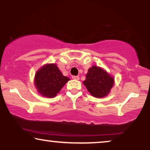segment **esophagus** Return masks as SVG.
Listing matches in <instances>:
<instances>
[{
	"label": "esophagus",
	"mask_w": 150,
	"mask_h": 150,
	"mask_svg": "<svg viewBox=\"0 0 150 150\" xmlns=\"http://www.w3.org/2000/svg\"><path fill=\"white\" fill-rule=\"evenodd\" d=\"M72 79H74V80H79V76H72Z\"/></svg>",
	"instance_id": "34e87169"
}]
</instances>
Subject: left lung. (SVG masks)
<instances>
[{"mask_svg": "<svg viewBox=\"0 0 150 150\" xmlns=\"http://www.w3.org/2000/svg\"><path fill=\"white\" fill-rule=\"evenodd\" d=\"M83 84L94 97L103 98L113 87L114 79L101 67L93 65L88 69Z\"/></svg>", "mask_w": 150, "mask_h": 150, "instance_id": "1", "label": "left lung"}]
</instances>
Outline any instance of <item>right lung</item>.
<instances>
[{"instance_id":"right-lung-1","label":"right lung","mask_w":150,"mask_h":150,"mask_svg":"<svg viewBox=\"0 0 150 150\" xmlns=\"http://www.w3.org/2000/svg\"><path fill=\"white\" fill-rule=\"evenodd\" d=\"M69 79L64 76L54 63L41 67L35 76V86L39 93L47 98H54Z\"/></svg>"}]
</instances>
